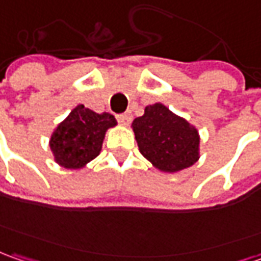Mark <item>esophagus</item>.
I'll use <instances>...</instances> for the list:
<instances>
[{"mask_svg": "<svg viewBox=\"0 0 261 261\" xmlns=\"http://www.w3.org/2000/svg\"><path fill=\"white\" fill-rule=\"evenodd\" d=\"M117 120H118V122L122 124V125H128L131 121V114L130 113L120 114V115H117Z\"/></svg>", "mask_w": 261, "mask_h": 261, "instance_id": "obj_1", "label": "esophagus"}]
</instances>
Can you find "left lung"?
Here are the masks:
<instances>
[{
	"instance_id": "left-lung-1",
	"label": "left lung",
	"mask_w": 261,
	"mask_h": 261,
	"mask_svg": "<svg viewBox=\"0 0 261 261\" xmlns=\"http://www.w3.org/2000/svg\"><path fill=\"white\" fill-rule=\"evenodd\" d=\"M131 127L140 153L162 172L175 173L199 159L198 130L163 103L146 107L144 115L137 117Z\"/></svg>"
}]
</instances>
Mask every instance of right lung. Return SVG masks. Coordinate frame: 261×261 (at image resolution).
<instances>
[{
  "label": "right lung",
  "mask_w": 261,
  "mask_h": 261,
  "mask_svg": "<svg viewBox=\"0 0 261 261\" xmlns=\"http://www.w3.org/2000/svg\"><path fill=\"white\" fill-rule=\"evenodd\" d=\"M115 125L117 120L111 114H98L77 105L50 137L55 162L66 169H82L99 154L105 133Z\"/></svg>",
  "instance_id": "1"
}]
</instances>
